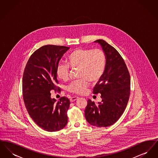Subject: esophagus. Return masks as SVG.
Masks as SVG:
<instances>
[{
  "label": "esophagus",
  "instance_id": "obj_1",
  "mask_svg": "<svg viewBox=\"0 0 158 158\" xmlns=\"http://www.w3.org/2000/svg\"><path fill=\"white\" fill-rule=\"evenodd\" d=\"M78 98H79L78 97H73L70 98V102H73V101H75L76 100H77Z\"/></svg>",
  "mask_w": 158,
  "mask_h": 158
}]
</instances>
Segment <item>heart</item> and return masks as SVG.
<instances>
[{"mask_svg":"<svg viewBox=\"0 0 158 158\" xmlns=\"http://www.w3.org/2000/svg\"><path fill=\"white\" fill-rule=\"evenodd\" d=\"M66 63H60L56 69L59 79L67 81L70 68L79 69L80 80L75 81L68 87V91L76 94H84L91 82H97L105 72L106 59L105 54L99 48H77L66 57Z\"/></svg>","mask_w":158,"mask_h":158,"instance_id":"1","label":"heart"}]
</instances>
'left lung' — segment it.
<instances>
[{
  "instance_id": "left-lung-1",
  "label": "left lung",
  "mask_w": 158,
  "mask_h": 158,
  "mask_svg": "<svg viewBox=\"0 0 158 158\" xmlns=\"http://www.w3.org/2000/svg\"><path fill=\"white\" fill-rule=\"evenodd\" d=\"M106 59L104 73L94 88L102 101L96 105L90 99L85 110L86 121L92 126L106 127L116 123L124 113L130 95V76L120 53L103 40H97Z\"/></svg>"
}]
</instances>
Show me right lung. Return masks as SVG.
<instances>
[{"instance_id": "obj_1", "label": "right lung", "mask_w": 158, "mask_h": 158, "mask_svg": "<svg viewBox=\"0 0 158 158\" xmlns=\"http://www.w3.org/2000/svg\"><path fill=\"white\" fill-rule=\"evenodd\" d=\"M69 49L63 45H46L35 51L28 60L23 77V96L31 118L47 131H57L68 123L70 100L61 97L57 102L50 92L59 90L56 69Z\"/></svg>"}]
</instances>
